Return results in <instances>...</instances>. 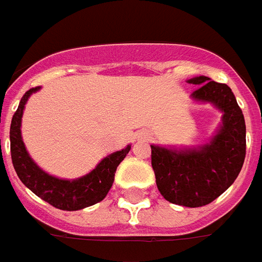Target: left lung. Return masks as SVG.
<instances>
[{"label": "left lung", "mask_w": 262, "mask_h": 262, "mask_svg": "<svg viewBox=\"0 0 262 262\" xmlns=\"http://www.w3.org/2000/svg\"><path fill=\"white\" fill-rule=\"evenodd\" d=\"M199 86L194 100L210 101L223 111V125L210 144L176 151L151 145V164L158 190L175 205L200 207L226 192L240 173L246 158V121L227 84L206 76L190 79Z\"/></svg>", "instance_id": "8db88e82"}]
</instances>
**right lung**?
Wrapping results in <instances>:
<instances>
[{
  "label": "right lung",
  "mask_w": 262,
  "mask_h": 262,
  "mask_svg": "<svg viewBox=\"0 0 262 262\" xmlns=\"http://www.w3.org/2000/svg\"><path fill=\"white\" fill-rule=\"evenodd\" d=\"M38 89L39 87L29 89L24 94L18 105V110L15 111L11 121V128H9L11 158L16 175L21 179L22 183L28 189H31L36 196L60 210H80L89 206L96 205L104 199L108 193L114 182L117 166L127 157L131 145L104 158L97 165V168L92 170L89 175L75 181H63L45 173L29 158L21 137V118L24 107L28 97Z\"/></svg>",
  "instance_id": "1"
}]
</instances>
